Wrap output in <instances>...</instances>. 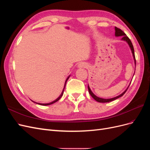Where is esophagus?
I'll return each instance as SVG.
<instances>
[{
  "mask_svg": "<svg viewBox=\"0 0 150 150\" xmlns=\"http://www.w3.org/2000/svg\"><path fill=\"white\" fill-rule=\"evenodd\" d=\"M78 67L79 68H86V67H88V65L84 62H81L80 64L78 65Z\"/></svg>",
  "mask_w": 150,
  "mask_h": 150,
  "instance_id": "34e87169",
  "label": "esophagus"
}]
</instances>
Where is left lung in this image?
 Returning <instances> with one entry per match:
<instances>
[{
    "label": "left lung",
    "mask_w": 150,
    "mask_h": 150,
    "mask_svg": "<svg viewBox=\"0 0 150 150\" xmlns=\"http://www.w3.org/2000/svg\"><path fill=\"white\" fill-rule=\"evenodd\" d=\"M115 36H116V37H119V36H122V39L121 40H125V41H126L127 43L128 44L131 50V52H132V54H133V58H134V64H135V67H136V59H135V56H134V47H133V46L132 44V42H131V41L130 40V39L128 38V36L126 35V34L124 33L123 31L121 30L120 29L116 28V27H115ZM128 86V87H129ZM88 90H89V93L90 94L91 96L93 97V98L94 99H95L96 101L99 102V103H109V102H111L112 101H114L115 100V99L119 98L120 97H121L122 96H123V94L126 93V91H127V89H128V88H127L125 91L122 93V94H121L120 95H119V96H117L116 97H115V98H110V99H103V98H99L98 96H96V95H95L94 94H93V93L91 91V90L89 86L88 85Z\"/></svg>",
    "instance_id": "8db88e82"
}]
</instances>
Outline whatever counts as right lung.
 <instances>
[{
    "label": "right lung",
    "instance_id": "add662e5",
    "mask_svg": "<svg viewBox=\"0 0 150 150\" xmlns=\"http://www.w3.org/2000/svg\"><path fill=\"white\" fill-rule=\"evenodd\" d=\"M69 76L68 77V78L66 79V81H65V84H64V88H63V90H62V93H61V95L59 96L56 100H54V101H53L52 102H51V103H46V104H42V103H36V102H34V101H32L33 102H34V103H36V104H40V105H42V106H47V105H50V104H53V103H56V102H57V101H58L60 99V98L62 96V95H63V93H64V88H65V86H66V82H67V81L68 80V79H69Z\"/></svg>",
    "mask_w": 150,
    "mask_h": 150
}]
</instances>
